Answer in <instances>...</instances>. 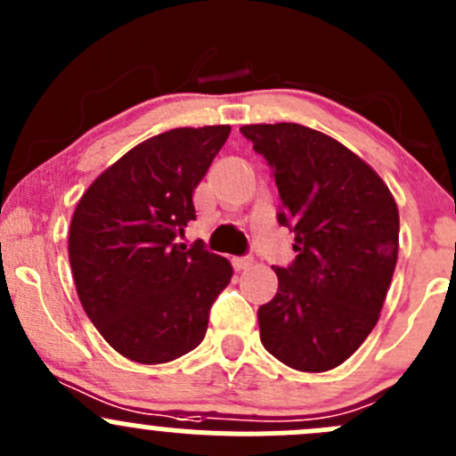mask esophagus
<instances>
[{"label":"esophagus","mask_w":456,"mask_h":456,"mask_svg":"<svg viewBox=\"0 0 456 456\" xmlns=\"http://www.w3.org/2000/svg\"><path fill=\"white\" fill-rule=\"evenodd\" d=\"M254 265V257L245 256V257H233V269L236 271H245Z\"/></svg>","instance_id":"34e87169"}]
</instances>
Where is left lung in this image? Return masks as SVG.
<instances>
[{"label":"left lung","instance_id":"obj_1","mask_svg":"<svg viewBox=\"0 0 456 456\" xmlns=\"http://www.w3.org/2000/svg\"><path fill=\"white\" fill-rule=\"evenodd\" d=\"M273 172L278 223L296 260L257 309L262 346L282 364L324 372L346 362L379 320L399 251L397 202L348 147L297 123L242 126Z\"/></svg>","mask_w":456,"mask_h":456}]
</instances>
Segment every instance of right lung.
Here are the masks:
<instances>
[{"label": "right lung", "instance_id": "obj_1", "mask_svg": "<svg viewBox=\"0 0 456 456\" xmlns=\"http://www.w3.org/2000/svg\"><path fill=\"white\" fill-rule=\"evenodd\" d=\"M232 127H176L139 142L77 205L68 236L84 311L105 342L139 364L194 351L232 280L229 260L176 242L196 220L194 190Z\"/></svg>", "mask_w": 456, "mask_h": 456}]
</instances>
